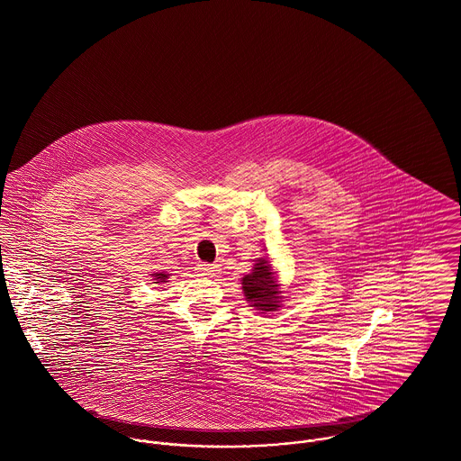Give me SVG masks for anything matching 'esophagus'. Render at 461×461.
I'll return each mask as SVG.
<instances>
[{
    "label": "esophagus",
    "instance_id": "obj_1",
    "mask_svg": "<svg viewBox=\"0 0 461 461\" xmlns=\"http://www.w3.org/2000/svg\"><path fill=\"white\" fill-rule=\"evenodd\" d=\"M203 275H206V276H217L219 275V266H215V264H201L199 267H197Z\"/></svg>",
    "mask_w": 461,
    "mask_h": 461
}]
</instances>
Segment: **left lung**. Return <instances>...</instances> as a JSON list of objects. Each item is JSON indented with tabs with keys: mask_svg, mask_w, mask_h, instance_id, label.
<instances>
[{
	"mask_svg": "<svg viewBox=\"0 0 461 461\" xmlns=\"http://www.w3.org/2000/svg\"><path fill=\"white\" fill-rule=\"evenodd\" d=\"M242 291L251 307L273 312L280 307V287L273 278L271 264L266 258H258L253 271L242 278Z\"/></svg>",
	"mask_w": 461,
	"mask_h": 461,
	"instance_id": "obj_1",
	"label": "left lung"
}]
</instances>
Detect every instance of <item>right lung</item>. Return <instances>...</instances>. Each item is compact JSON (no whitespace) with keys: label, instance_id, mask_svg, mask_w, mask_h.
<instances>
[{"label":"right lung","instance_id":"right-lung-1","mask_svg":"<svg viewBox=\"0 0 461 461\" xmlns=\"http://www.w3.org/2000/svg\"><path fill=\"white\" fill-rule=\"evenodd\" d=\"M154 276V284H161V282H167V278H168V275H165V273H154L152 275Z\"/></svg>","mask_w":461,"mask_h":461}]
</instances>
